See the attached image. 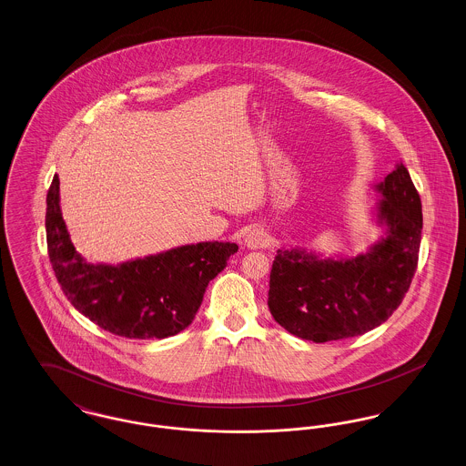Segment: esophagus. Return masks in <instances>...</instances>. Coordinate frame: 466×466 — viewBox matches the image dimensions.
Here are the masks:
<instances>
[{
    "instance_id": "1",
    "label": "esophagus",
    "mask_w": 466,
    "mask_h": 466,
    "mask_svg": "<svg viewBox=\"0 0 466 466\" xmlns=\"http://www.w3.org/2000/svg\"><path fill=\"white\" fill-rule=\"evenodd\" d=\"M244 244L249 248V249H258V248H264L268 244V234H267L264 228H258V227H253L246 232L244 236Z\"/></svg>"
}]
</instances>
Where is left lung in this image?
<instances>
[{
	"instance_id": "8db88e82",
	"label": "left lung",
	"mask_w": 466,
	"mask_h": 466,
	"mask_svg": "<svg viewBox=\"0 0 466 466\" xmlns=\"http://www.w3.org/2000/svg\"><path fill=\"white\" fill-rule=\"evenodd\" d=\"M374 190L380 198L372 222L382 234L365 253L278 249L267 306L291 335L312 342L355 337L382 325L401 304L420 257L421 199L401 162Z\"/></svg>"
}]
</instances>
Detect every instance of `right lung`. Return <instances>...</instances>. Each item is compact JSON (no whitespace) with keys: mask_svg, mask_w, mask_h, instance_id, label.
<instances>
[{"mask_svg":"<svg viewBox=\"0 0 466 466\" xmlns=\"http://www.w3.org/2000/svg\"><path fill=\"white\" fill-rule=\"evenodd\" d=\"M46 246L56 278L75 309L106 332L127 339H166L185 330L236 243L183 244L111 264H92L71 243L61 211L59 177L46 194Z\"/></svg>","mask_w":466,"mask_h":466,"instance_id":"obj_1","label":"right lung"}]
</instances>
